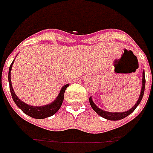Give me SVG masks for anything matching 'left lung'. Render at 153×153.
Returning <instances> with one entry per match:
<instances>
[{"label": "left lung", "mask_w": 153, "mask_h": 153, "mask_svg": "<svg viewBox=\"0 0 153 153\" xmlns=\"http://www.w3.org/2000/svg\"><path fill=\"white\" fill-rule=\"evenodd\" d=\"M145 71H143L142 73V86H141V90H140V94L139 96L138 100L137 101V102L134 104L133 107H131V109L128 110L124 112H109V111H103V110L100 109V107H98L96 105V103L93 102L92 98L91 96L89 98V102H90V105L92 107V109L96 111V113L100 116L102 117V118H106L107 120H111V121H117V120H121L123 118H126L128 115H129L130 114L133 113L134 110L136 109L137 107L140 104V101L142 100L143 96H144V92H145Z\"/></svg>", "instance_id": "left-lung-1"}]
</instances>
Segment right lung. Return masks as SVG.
I'll use <instances>...</instances> for the list:
<instances>
[{"instance_id": "add662e5", "label": "right lung", "mask_w": 153, "mask_h": 153, "mask_svg": "<svg viewBox=\"0 0 153 153\" xmlns=\"http://www.w3.org/2000/svg\"><path fill=\"white\" fill-rule=\"evenodd\" d=\"M14 63V61L12 62L10 67H9V71H8V83H9V88H10L11 95L13 97V101L16 106L21 110L24 114H26L27 115L30 116L31 118H37V119H42V118H48L51 116L53 115L54 114L57 113L60 107L62 106L63 100H64V94L65 91V89L69 87V84H67L62 87L61 88L58 96L53 100V102H51L50 104L44 105V106H30L24 102L21 101L15 93L14 90L13 88V85L11 82V70L12 67Z\"/></svg>"}]
</instances>
